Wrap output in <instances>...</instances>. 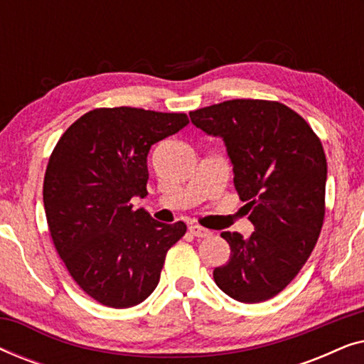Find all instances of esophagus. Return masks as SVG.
Wrapping results in <instances>:
<instances>
[{
  "label": "esophagus",
  "mask_w": 364,
  "mask_h": 364,
  "mask_svg": "<svg viewBox=\"0 0 364 364\" xmlns=\"http://www.w3.org/2000/svg\"><path fill=\"white\" fill-rule=\"evenodd\" d=\"M188 232H191L193 237H198V238H205L212 235L210 230H207V228H203L200 225H191L188 227Z\"/></svg>",
  "instance_id": "34e87169"
}]
</instances>
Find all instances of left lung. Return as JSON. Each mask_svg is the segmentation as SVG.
Here are the masks:
<instances>
[{
  "label": "left lung",
  "mask_w": 364,
  "mask_h": 364,
  "mask_svg": "<svg viewBox=\"0 0 364 364\" xmlns=\"http://www.w3.org/2000/svg\"><path fill=\"white\" fill-rule=\"evenodd\" d=\"M220 137L233 183L255 232H222L230 258L213 270L223 293L242 303L270 300L298 275L325 218L326 157L305 119L285 104L232 99L188 114Z\"/></svg>",
  "instance_id": "1"
}]
</instances>
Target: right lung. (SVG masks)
I'll list each match as a JSON object with an SVG mask.
<instances>
[{
  "label": "right lung",
  "mask_w": 364,
  "mask_h": 364,
  "mask_svg": "<svg viewBox=\"0 0 364 364\" xmlns=\"http://www.w3.org/2000/svg\"><path fill=\"white\" fill-rule=\"evenodd\" d=\"M188 124L186 114L137 107L94 109L79 117L49 157L43 200L54 247L94 300L131 308L156 290L164 260L187 230L161 223L132 197L147 196V154Z\"/></svg>",
  "instance_id": "add662e5"
}]
</instances>
